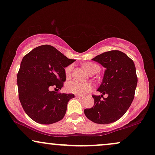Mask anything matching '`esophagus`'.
Instances as JSON below:
<instances>
[{
	"instance_id": "34e87169",
	"label": "esophagus",
	"mask_w": 155,
	"mask_h": 155,
	"mask_svg": "<svg viewBox=\"0 0 155 155\" xmlns=\"http://www.w3.org/2000/svg\"><path fill=\"white\" fill-rule=\"evenodd\" d=\"M75 97H77V98H78V99H79V100H82V99H83V98H84L83 97H82V96H80V95H76Z\"/></svg>"
}]
</instances>
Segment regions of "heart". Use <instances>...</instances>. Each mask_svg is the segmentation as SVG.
Segmentation results:
<instances>
[{
    "label": "heart",
    "mask_w": 155,
    "mask_h": 155,
    "mask_svg": "<svg viewBox=\"0 0 155 155\" xmlns=\"http://www.w3.org/2000/svg\"><path fill=\"white\" fill-rule=\"evenodd\" d=\"M84 69L88 73H91L95 71V70L100 69L99 66L95 65V63H87L83 65ZM73 65L68 66L65 68V75L67 77H69L71 73L72 70H73ZM92 89V85L90 83H85V82H80L77 81H73L68 83L66 85V90L68 92L70 93L76 94V95H85L90 92Z\"/></svg>",
    "instance_id": "b5f03b06"
}]
</instances>
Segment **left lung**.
Wrapping results in <instances>:
<instances>
[{"label": "left lung", "mask_w": 155, "mask_h": 155, "mask_svg": "<svg viewBox=\"0 0 155 155\" xmlns=\"http://www.w3.org/2000/svg\"><path fill=\"white\" fill-rule=\"evenodd\" d=\"M105 68L97 91L101 95H92L93 107L85 109L87 119L95 123L107 124L124 115L133 101L137 85L133 60L120 51H111L92 59ZM107 94L108 97H101Z\"/></svg>", "instance_id": "left-lung-1"}]
</instances>
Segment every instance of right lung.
<instances>
[{"instance_id": "right-lung-1", "label": "right lung", "mask_w": 155, "mask_h": 155, "mask_svg": "<svg viewBox=\"0 0 155 155\" xmlns=\"http://www.w3.org/2000/svg\"><path fill=\"white\" fill-rule=\"evenodd\" d=\"M75 60L69 59L53 46H38L25 55L17 75L19 100L24 111L34 121L50 124L61 120L73 94L51 91L63 87L65 70Z\"/></svg>"}]
</instances>
